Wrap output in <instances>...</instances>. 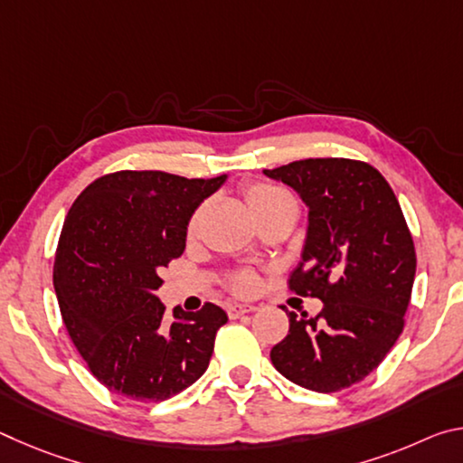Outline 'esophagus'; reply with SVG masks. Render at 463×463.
Instances as JSON below:
<instances>
[{
  "instance_id": "obj_1",
  "label": "esophagus",
  "mask_w": 463,
  "mask_h": 463,
  "mask_svg": "<svg viewBox=\"0 0 463 463\" xmlns=\"http://www.w3.org/2000/svg\"><path fill=\"white\" fill-rule=\"evenodd\" d=\"M255 307L253 304H247V302H234L226 307V312H229L231 318H239L242 315H247V312H253Z\"/></svg>"
}]
</instances>
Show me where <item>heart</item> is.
I'll return each instance as SVG.
<instances>
[{
	"label": "heart",
	"instance_id": "b5f03b06",
	"mask_svg": "<svg viewBox=\"0 0 463 463\" xmlns=\"http://www.w3.org/2000/svg\"><path fill=\"white\" fill-rule=\"evenodd\" d=\"M242 194H245L247 206H249L250 213H253L255 218H260L263 213H268L269 208L278 206L279 202H284V200L289 198L286 192H281V190H278V187L268 185V184H250V185L245 187V192H242ZM198 218H200V214L195 213L190 218V222H187V234H190V237H194L195 231H198ZM231 288L234 289V292L249 294L250 289L255 288L253 273H250V271L232 273Z\"/></svg>",
	"mask_w": 463,
	"mask_h": 463
}]
</instances>
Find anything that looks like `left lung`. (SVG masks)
Segmentation results:
<instances>
[{
	"mask_svg": "<svg viewBox=\"0 0 463 463\" xmlns=\"http://www.w3.org/2000/svg\"><path fill=\"white\" fill-rule=\"evenodd\" d=\"M263 174L308 206L302 261L289 288L323 300L315 318L286 310L289 331L271 349V364L315 392L354 386L383 362L404 328L417 255L401 203L364 161L304 159Z\"/></svg>",
	"mask_w": 463,
	"mask_h": 463,
	"instance_id": "1",
	"label": "left lung"
}]
</instances>
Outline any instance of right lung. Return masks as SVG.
Listing matches in <instances>:
<instances>
[{"label":"right lung","instance_id":"add662e5","mask_svg":"<svg viewBox=\"0 0 463 463\" xmlns=\"http://www.w3.org/2000/svg\"><path fill=\"white\" fill-rule=\"evenodd\" d=\"M224 182L116 171L85 187L69 210L54 292L77 351L116 394L161 402L206 372L226 312L210 302L198 312L177 307L169 323L156 289L163 268L184 253L195 208Z\"/></svg>","mask_w":463,"mask_h":463}]
</instances>
